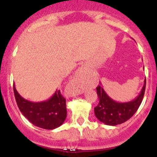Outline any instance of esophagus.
Here are the masks:
<instances>
[{
    "label": "esophagus",
    "mask_w": 157,
    "mask_h": 157,
    "mask_svg": "<svg viewBox=\"0 0 157 157\" xmlns=\"http://www.w3.org/2000/svg\"><path fill=\"white\" fill-rule=\"evenodd\" d=\"M82 73H83V71H82V70H80V74H79V75H82ZM73 84H75V83H73Z\"/></svg>",
    "instance_id": "34e87169"
}]
</instances>
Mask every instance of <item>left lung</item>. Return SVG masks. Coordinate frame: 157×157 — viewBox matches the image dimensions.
<instances>
[{
  "instance_id": "8db88e82",
  "label": "left lung",
  "mask_w": 157,
  "mask_h": 157,
  "mask_svg": "<svg viewBox=\"0 0 157 157\" xmlns=\"http://www.w3.org/2000/svg\"><path fill=\"white\" fill-rule=\"evenodd\" d=\"M100 84L97 87V96L100 101L94 108L95 116L105 125H117L128 120L137 111L145 94L146 79H145L143 87L138 97L127 102L114 101L105 93L100 82Z\"/></svg>"
}]
</instances>
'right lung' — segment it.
<instances>
[{
  "mask_svg": "<svg viewBox=\"0 0 157 157\" xmlns=\"http://www.w3.org/2000/svg\"><path fill=\"white\" fill-rule=\"evenodd\" d=\"M14 94L20 111L33 125L52 130L63 123L67 115L66 99L57 90L51 98L44 102L29 101L19 94L13 84Z\"/></svg>",
  "mask_w": 157,
  "mask_h": 157,
  "instance_id": "right-lung-1",
  "label": "right lung"
}]
</instances>
